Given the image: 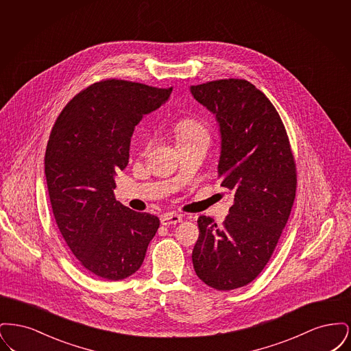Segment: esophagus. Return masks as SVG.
<instances>
[{
  "label": "esophagus",
  "mask_w": 351,
  "mask_h": 351,
  "mask_svg": "<svg viewBox=\"0 0 351 351\" xmlns=\"http://www.w3.org/2000/svg\"><path fill=\"white\" fill-rule=\"evenodd\" d=\"M182 221H183V217L180 215H173V213H167V215H165V216H162V218H160V222L165 226L176 225V223H179Z\"/></svg>",
  "instance_id": "34e87169"
}]
</instances>
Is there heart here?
I'll list each match as a JSON object with an SVG mask.
<instances>
[{
  "label": "heart",
  "instance_id": "1",
  "mask_svg": "<svg viewBox=\"0 0 351 351\" xmlns=\"http://www.w3.org/2000/svg\"><path fill=\"white\" fill-rule=\"evenodd\" d=\"M173 132L179 145L199 138H209L208 128L201 121L195 118H183L178 121L173 126Z\"/></svg>",
  "mask_w": 351,
  "mask_h": 351
}]
</instances>
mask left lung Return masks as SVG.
Here are the masks:
<instances>
[{"label": "left lung", "instance_id": "left-lung-1", "mask_svg": "<svg viewBox=\"0 0 351 351\" xmlns=\"http://www.w3.org/2000/svg\"><path fill=\"white\" fill-rule=\"evenodd\" d=\"M191 93L216 114L218 178L234 195L221 225L197 219L192 262L204 283L230 291L251 283L275 250L296 196V163L282 118L255 85L223 79L192 85Z\"/></svg>", "mask_w": 351, "mask_h": 351}]
</instances>
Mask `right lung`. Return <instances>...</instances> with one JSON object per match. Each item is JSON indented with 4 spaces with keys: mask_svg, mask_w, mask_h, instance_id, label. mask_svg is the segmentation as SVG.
Instances as JSON below:
<instances>
[{
    "mask_svg": "<svg viewBox=\"0 0 351 351\" xmlns=\"http://www.w3.org/2000/svg\"><path fill=\"white\" fill-rule=\"evenodd\" d=\"M172 88L106 79L68 102L45 156L53 217L79 263L106 280H122L143 263L159 218L114 197V175L129 163L134 128L169 99Z\"/></svg>",
    "mask_w": 351,
    "mask_h": 351,
    "instance_id": "obj_1",
    "label": "right lung"
}]
</instances>
